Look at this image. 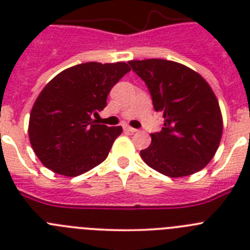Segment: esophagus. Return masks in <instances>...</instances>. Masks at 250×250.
I'll use <instances>...</instances> for the list:
<instances>
[{
	"mask_svg": "<svg viewBox=\"0 0 250 250\" xmlns=\"http://www.w3.org/2000/svg\"><path fill=\"white\" fill-rule=\"evenodd\" d=\"M125 130H126V131H129V132H131V134H134V132L138 131V130L134 129V127H131V126H125Z\"/></svg>",
	"mask_w": 250,
	"mask_h": 250,
	"instance_id": "34e87169",
	"label": "esophagus"
}]
</instances>
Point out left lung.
Instances as JSON below:
<instances>
[{
	"mask_svg": "<svg viewBox=\"0 0 250 250\" xmlns=\"http://www.w3.org/2000/svg\"><path fill=\"white\" fill-rule=\"evenodd\" d=\"M129 65L145 81L154 109L164 118L141 159L170 178L198 173L215 155L223 134L222 111L209 83L175 61L135 60Z\"/></svg>",
	"mask_w": 250,
	"mask_h": 250,
	"instance_id": "left-lung-1",
	"label": "left lung"
}]
</instances>
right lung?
<instances>
[{
	"instance_id": "right-lung-1",
	"label": "right lung",
	"mask_w": 250,
	"mask_h": 250,
	"mask_svg": "<svg viewBox=\"0 0 250 250\" xmlns=\"http://www.w3.org/2000/svg\"><path fill=\"white\" fill-rule=\"evenodd\" d=\"M130 67L126 62H85L52 79L35 101L28 121L31 146L47 169L77 176L101 164L121 126L92 120L106 106L112 86Z\"/></svg>"
}]
</instances>
